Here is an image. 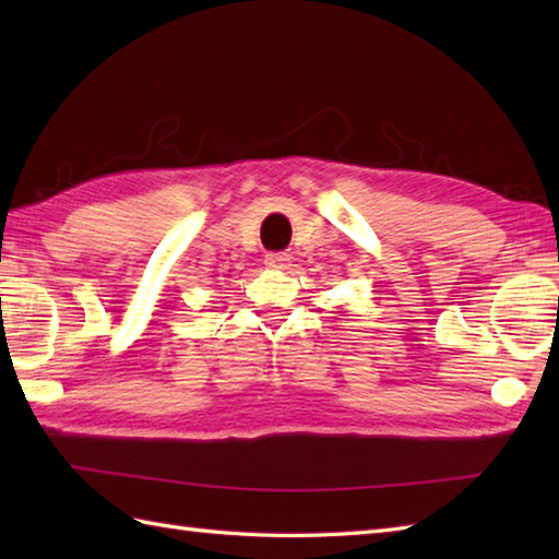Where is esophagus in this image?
I'll use <instances>...</instances> for the list:
<instances>
[{
  "label": "esophagus",
  "mask_w": 559,
  "mask_h": 559,
  "mask_svg": "<svg viewBox=\"0 0 559 559\" xmlns=\"http://www.w3.org/2000/svg\"><path fill=\"white\" fill-rule=\"evenodd\" d=\"M288 254L286 252H271V254H266V266L269 269H283L288 264Z\"/></svg>",
  "instance_id": "obj_1"
}]
</instances>
